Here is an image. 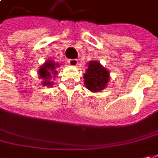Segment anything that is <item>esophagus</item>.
<instances>
[{
  "mask_svg": "<svg viewBox=\"0 0 158 158\" xmlns=\"http://www.w3.org/2000/svg\"><path fill=\"white\" fill-rule=\"evenodd\" d=\"M68 63L71 66H76L78 64V60L77 59H69Z\"/></svg>",
  "mask_w": 158,
  "mask_h": 158,
  "instance_id": "34e87169",
  "label": "esophagus"
}]
</instances>
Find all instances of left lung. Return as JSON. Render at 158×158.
Wrapping results in <instances>:
<instances>
[{
	"instance_id": "left-lung-1",
	"label": "left lung",
	"mask_w": 158,
	"mask_h": 158,
	"mask_svg": "<svg viewBox=\"0 0 158 158\" xmlns=\"http://www.w3.org/2000/svg\"><path fill=\"white\" fill-rule=\"evenodd\" d=\"M109 72L96 61H91L84 74L86 87L92 92L104 89L109 82Z\"/></svg>"
}]
</instances>
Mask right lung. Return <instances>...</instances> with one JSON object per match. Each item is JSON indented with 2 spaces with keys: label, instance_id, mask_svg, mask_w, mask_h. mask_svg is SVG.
Returning a JSON list of instances; mask_svg holds the SVG:
<instances>
[{
  "label": "right lung",
  "instance_id": "right-lung-1",
  "mask_svg": "<svg viewBox=\"0 0 158 158\" xmlns=\"http://www.w3.org/2000/svg\"><path fill=\"white\" fill-rule=\"evenodd\" d=\"M57 64H55L54 62L52 61H47L43 65L41 66L39 70V74H40V79H44L43 81V85L44 86H52L53 82L49 81L48 79H50L52 77V75H56V72L55 71L56 67H57Z\"/></svg>",
  "mask_w": 158,
  "mask_h": 158
}]
</instances>
